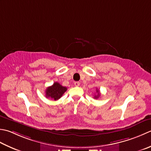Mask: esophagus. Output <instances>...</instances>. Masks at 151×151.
Wrapping results in <instances>:
<instances>
[{
  "mask_svg": "<svg viewBox=\"0 0 151 151\" xmlns=\"http://www.w3.org/2000/svg\"><path fill=\"white\" fill-rule=\"evenodd\" d=\"M74 85H75V86H80V82H74Z\"/></svg>",
  "mask_w": 151,
  "mask_h": 151,
  "instance_id": "esophagus-1",
  "label": "esophagus"
}]
</instances>
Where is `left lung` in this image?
Instances as JSON below:
<instances>
[{
  "instance_id": "obj_1",
  "label": "left lung",
  "mask_w": 151,
  "mask_h": 151,
  "mask_svg": "<svg viewBox=\"0 0 151 151\" xmlns=\"http://www.w3.org/2000/svg\"><path fill=\"white\" fill-rule=\"evenodd\" d=\"M96 92H97V94L96 95H95L94 96V97H93V98H95V99H97L98 98V97L100 96V93H99V90H96Z\"/></svg>"
}]
</instances>
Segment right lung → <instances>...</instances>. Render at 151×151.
Segmentation results:
<instances>
[{
  "label": "right lung",
  "mask_w": 151,
  "mask_h": 151,
  "mask_svg": "<svg viewBox=\"0 0 151 151\" xmlns=\"http://www.w3.org/2000/svg\"><path fill=\"white\" fill-rule=\"evenodd\" d=\"M67 90V88L66 87L63 86L60 83L55 82L51 86L46 88L45 91L46 97L47 98L50 97V98L54 99V101H56L61 98Z\"/></svg>",
  "instance_id": "obj_1"
}]
</instances>
